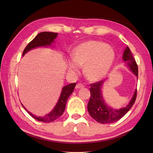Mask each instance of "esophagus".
Returning a JSON list of instances; mask_svg holds the SVG:
<instances>
[{"mask_svg": "<svg viewBox=\"0 0 153 153\" xmlns=\"http://www.w3.org/2000/svg\"><path fill=\"white\" fill-rule=\"evenodd\" d=\"M83 87H84V85H82V83H77V85H76V89H77L83 88Z\"/></svg>", "mask_w": 153, "mask_h": 153, "instance_id": "obj_1", "label": "esophagus"}]
</instances>
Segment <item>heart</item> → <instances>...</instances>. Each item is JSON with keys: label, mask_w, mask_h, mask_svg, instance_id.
<instances>
[{"label": "heart", "mask_w": 153, "mask_h": 153, "mask_svg": "<svg viewBox=\"0 0 153 153\" xmlns=\"http://www.w3.org/2000/svg\"><path fill=\"white\" fill-rule=\"evenodd\" d=\"M73 60L68 64V70L76 72L85 66V74L91 81H98L108 74L115 59V53L108 45L89 41L77 45L71 53Z\"/></svg>", "instance_id": "b5f03b06"}]
</instances>
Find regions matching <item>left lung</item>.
<instances>
[{
  "instance_id": "8db88e82",
  "label": "left lung",
  "mask_w": 153,
  "mask_h": 153,
  "mask_svg": "<svg viewBox=\"0 0 153 153\" xmlns=\"http://www.w3.org/2000/svg\"><path fill=\"white\" fill-rule=\"evenodd\" d=\"M123 60L133 73L138 77L137 64L128 47L126 48L123 52ZM103 83L104 81H100L90 85L91 97L87 105V110L91 116L97 122L101 123H110L122 118L131 109L137 97V89L128 105L122 108L114 109L107 105L103 99L101 93Z\"/></svg>"
}]
</instances>
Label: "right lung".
Masks as SVG:
<instances>
[{"label": "right lung", "mask_w": 153, "mask_h": 153, "mask_svg": "<svg viewBox=\"0 0 153 153\" xmlns=\"http://www.w3.org/2000/svg\"><path fill=\"white\" fill-rule=\"evenodd\" d=\"M57 33H53V32L45 31L39 33L27 45L26 47L25 48L24 52H23V56H24L27 52L30 51L31 49H33L34 48H37L39 47L51 46V44L53 43L54 39L57 37ZM76 85V83H74L64 86L62 88V90L61 95L60 96L59 99H58V101L56 106H54L53 110H52L49 114H46L43 117L33 115V114H31L30 112H29L28 110L25 109V108L23 106L22 104H21L22 106L27 110V112L35 120L45 123L52 122L62 115L65 108H66L67 100L69 98L71 94L74 91V89Z\"/></svg>", "instance_id": "obj_1"}]
</instances>
